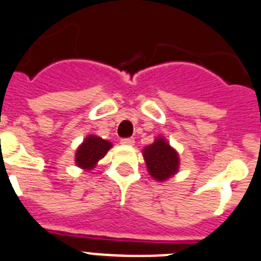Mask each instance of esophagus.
<instances>
[{"mask_svg":"<svg viewBox=\"0 0 261 261\" xmlns=\"http://www.w3.org/2000/svg\"><path fill=\"white\" fill-rule=\"evenodd\" d=\"M135 140L134 138H123L121 139V144H125V145H134Z\"/></svg>","mask_w":261,"mask_h":261,"instance_id":"esophagus-1","label":"esophagus"}]
</instances>
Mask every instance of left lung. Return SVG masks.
Wrapping results in <instances>:
<instances>
[{
	"label": "left lung",
	"mask_w": 261,
	"mask_h": 261,
	"mask_svg": "<svg viewBox=\"0 0 261 261\" xmlns=\"http://www.w3.org/2000/svg\"><path fill=\"white\" fill-rule=\"evenodd\" d=\"M143 154L147 162L148 171L155 180L164 181L179 169L177 153L164 138H158L152 145L145 147Z\"/></svg>",
	"instance_id": "8db88e82"
}]
</instances>
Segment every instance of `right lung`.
<instances>
[{
  "label": "right lung",
  "mask_w": 261,
  "mask_h": 261,
  "mask_svg": "<svg viewBox=\"0 0 261 261\" xmlns=\"http://www.w3.org/2000/svg\"><path fill=\"white\" fill-rule=\"evenodd\" d=\"M111 147V143L104 139L95 135L87 136L75 153V164L82 169H92L97 164V161L107 154Z\"/></svg>",
  "instance_id": "obj_1"
}]
</instances>
